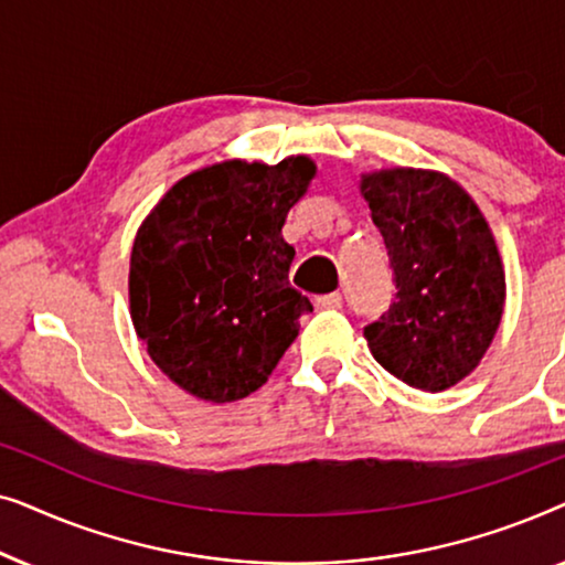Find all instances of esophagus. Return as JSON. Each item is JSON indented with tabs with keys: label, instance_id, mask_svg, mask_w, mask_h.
Returning a JSON list of instances; mask_svg holds the SVG:
<instances>
[{
	"label": "esophagus",
	"instance_id": "34e87169",
	"mask_svg": "<svg viewBox=\"0 0 565 565\" xmlns=\"http://www.w3.org/2000/svg\"><path fill=\"white\" fill-rule=\"evenodd\" d=\"M316 308H321V311H337V308H342V296L339 292H327V296H319L313 300Z\"/></svg>",
	"mask_w": 565,
	"mask_h": 565
}]
</instances>
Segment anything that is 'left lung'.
<instances>
[{"mask_svg": "<svg viewBox=\"0 0 565 565\" xmlns=\"http://www.w3.org/2000/svg\"><path fill=\"white\" fill-rule=\"evenodd\" d=\"M360 195L388 249L396 300L365 327L373 358L414 388L458 385L497 337L507 275L476 200L435 169L360 174Z\"/></svg>", "mask_w": 565, "mask_h": 565, "instance_id": "obj_1", "label": "left lung"}]
</instances>
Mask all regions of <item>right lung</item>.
Wrapping results in <instances>:
<instances>
[{"label":"right lung","instance_id":"add662e5","mask_svg":"<svg viewBox=\"0 0 565 565\" xmlns=\"http://www.w3.org/2000/svg\"><path fill=\"white\" fill-rule=\"evenodd\" d=\"M311 157L228 159L177 180L136 231L130 321L161 373L211 404L246 398L296 342L311 300L290 288L282 238Z\"/></svg>","mask_w":565,"mask_h":565}]
</instances>
